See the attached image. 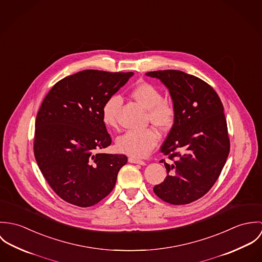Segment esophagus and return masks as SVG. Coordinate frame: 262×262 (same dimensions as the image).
<instances>
[{"mask_svg": "<svg viewBox=\"0 0 262 262\" xmlns=\"http://www.w3.org/2000/svg\"><path fill=\"white\" fill-rule=\"evenodd\" d=\"M129 162H131V163H136V164H140V165H145L146 163H145V161H143V160H140V159H137V158H135V157H129Z\"/></svg>", "mask_w": 262, "mask_h": 262, "instance_id": "34e87169", "label": "esophagus"}]
</instances>
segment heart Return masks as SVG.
Wrapping results in <instances>:
<instances>
[{
  "label": "heart",
  "mask_w": 262,
  "mask_h": 262,
  "mask_svg": "<svg viewBox=\"0 0 262 262\" xmlns=\"http://www.w3.org/2000/svg\"><path fill=\"white\" fill-rule=\"evenodd\" d=\"M130 96L140 106L147 109L151 123L161 130L169 129L177 116L172 102L163 99L162 93L149 82H139L131 91ZM122 105L118 96H112L103 105L102 120L108 128L117 127V114ZM159 140L158 132L149 127L142 130H129L117 138V148L134 157H144L149 154Z\"/></svg>",
  "instance_id": "heart-1"
}]
</instances>
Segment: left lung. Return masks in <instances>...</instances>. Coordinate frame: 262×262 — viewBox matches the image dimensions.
Instances as JSON below:
<instances>
[{"label":"left lung","instance_id":"8db88e82","mask_svg":"<svg viewBox=\"0 0 262 262\" xmlns=\"http://www.w3.org/2000/svg\"><path fill=\"white\" fill-rule=\"evenodd\" d=\"M146 75L168 89L177 110L160 148L172 163L160 161L167 176L153 190L166 203L189 204L211 189L227 160L230 141L223 104L214 89L196 76L173 70Z\"/></svg>","mask_w":262,"mask_h":262}]
</instances>
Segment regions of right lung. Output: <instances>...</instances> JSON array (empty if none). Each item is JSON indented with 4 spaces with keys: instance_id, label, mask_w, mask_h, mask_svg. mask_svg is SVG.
Listing matches in <instances>:
<instances>
[{
    "instance_id": "1",
    "label": "right lung",
    "mask_w": 262,
    "mask_h": 262,
    "mask_svg": "<svg viewBox=\"0 0 262 262\" xmlns=\"http://www.w3.org/2000/svg\"><path fill=\"white\" fill-rule=\"evenodd\" d=\"M132 75L85 70L56 82L43 100L34 155L48 185L63 201L91 207L115 187L127 156L97 153L112 142L102 108Z\"/></svg>"
}]
</instances>
